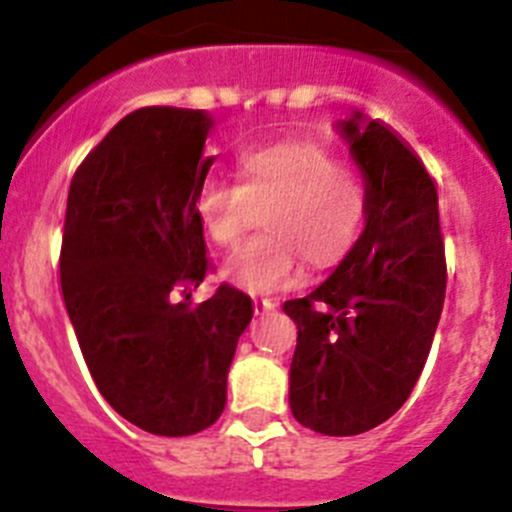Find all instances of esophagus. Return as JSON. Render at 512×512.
<instances>
[{"instance_id":"obj_1","label":"esophagus","mask_w":512,"mask_h":512,"mask_svg":"<svg viewBox=\"0 0 512 512\" xmlns=\"http://www.w3.org/2000/svg\"><path fill=\"white\" fill-rule=\"evenodd\" d=\"M277 307V300H269V297H256L253 300V310H256V315H264V312L274 310Z\"/></svg>"}]
</instances>
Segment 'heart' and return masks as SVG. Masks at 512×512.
Listing matches in <instances>:
<instances>
[{"label": "heart", "instance_id": "1", "mask_svg": "<svg viewBox=\"0 0 512 512\" xmlns=\"http://www.w3.org/2000/svg\"><path fill=\"white\" fill-rule=\"evenodd\" d=\"M372 189L364 171L312 138H287L235 153V184L205 179L194 192V215L207 241L235 248L264 220V235L235 251L223 277L269 295L310 269L338 266L364 233Z\"/></svg>", "mask_w": 512, "mask_h": 512}]
</instances>
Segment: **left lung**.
<instances>
[{"label":"left lung","instance_id":"8db88e82","mask_svg":"<svg viewBox=\"0 0 512 512\" xmlns=\"http://www.w3.org/2000/svg\"><path fill=\"white\" fill-rule=\"evenodd\" d=\"M369 179L372 205L354 251L315 292L284 302L297 323L289 408L325 436L372 431L423 372L446 297L436 182L379 120L338 122Z\"/></svg>","mask_w":512,"mask_h":512}]
</instances>
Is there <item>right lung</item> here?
Returning a JSON list of instances; mask_svg holds the SVG:
<instances>
[{
    "instance_id": "obj_1",
    "label": "right lung",
    "mask_w": 512,
    "mask_h": 512,
    "mask_svg": "<svg viewBox=\"0 0 512 512\" xmlns=\"http://www.w3.org/2000/svg\"><path fill=\"white\" fill-rule=\"evenodd\" d=\"M210 130L205 110L140 107L81 161L66 200L61 292L81 354L104 400L156 436L220 418L253 318L251 297L230 284L189 302L210 269L194 215L215 161Z\"/></svg>"
}]
</instances>
